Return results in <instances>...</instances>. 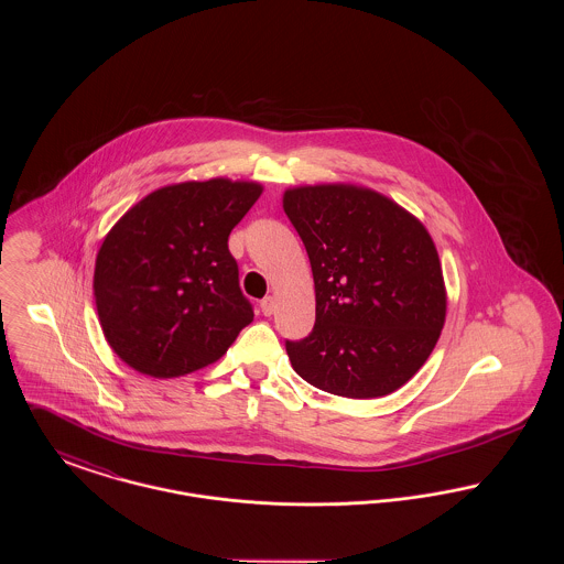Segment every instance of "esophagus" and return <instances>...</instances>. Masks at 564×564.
I'll return each mask as SVG.
<instances>
[{
    "instance_id": "34e87169",
    "label": "esophagus",
    "mask_w": 564,
    "mask_h": 564,
    "mask_svg": "<svg viewBox=\"0 0 564 564\" xmlns=\"http://www.w3.org/2000/svg\"><path fill=\"white\" fill-rule=\"evenodd\" d=\"M260 306H262V313L270 317L272 313H274V306H276V302H274V297L272 295H267L262 302H260Z\"/></svg>"
}]
</instances>
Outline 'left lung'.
I'll return each instance as SVG.
<instances>
[{
	"instance_id": "obj_1",
	"label": "left lung",
	"mask_w": 564,
	"mask_h": 564,
	"mask_svg": "<svg viewBox=\"0 0 564 564\" xmlns=\"http://www.w3.org/2000/svg\"><path fill=\"white\" fill-rule=\"evenodd\" d=\"M283 212L306 247L315 327L285 343L313 387L350 400L382 398L427 361L446 322V285L427 228L366 186L283 192Z\"/></svg>"
}]
</instances>
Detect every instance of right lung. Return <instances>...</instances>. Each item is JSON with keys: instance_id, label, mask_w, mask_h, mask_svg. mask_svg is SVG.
Here are the masks:
<instances>
[{"instance_id": "obj_1", "label": "right lung", "mask_w": 564, "mask_h": 564, "mask_svg": "<svg viewBox=\"0 0 564 564\" xmlns=\"http://www.w3.org/2000/svg\"><path fill=\"white\" fill-rule=\"evenodd\" d=\"M262 189L228 177L169 184L111 226L93 292L104 336L129 368L152 378L196 372L253 322L228 237Z\"/></svg>"}]
</instances>
